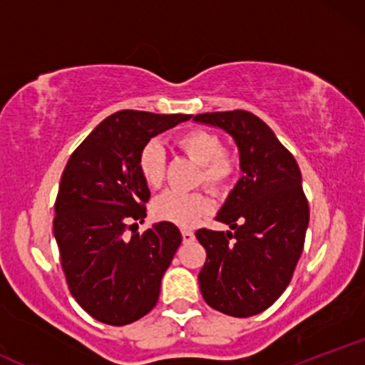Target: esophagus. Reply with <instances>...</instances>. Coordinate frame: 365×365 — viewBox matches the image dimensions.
Returning a JSON list of instances; mask_svg holds the SVG:
<instances>
[{
    "mask_svg": "<svg viewBox=\"0 0 365 365\" xmlns=\"http://www.w3.org/2000/svg\"><path fill=\"white\" fill-rule=\"evenodd\" d=\"M182 238H183V242H192L195 238V235H194V232H190V230H182Z\"/></svg>",
    "mask_w": 365,
    "mask_h": 365,
    "instance_id": "34e87169",
    "label": "esophagus"
}]
</instances>
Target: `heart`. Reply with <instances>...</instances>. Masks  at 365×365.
Segmentation results:
<instances>
[{
  "mask_svg": "<svg viewBox=\"0 0 365 365\" xmlns=\"http://www.w3.org/2000/svg\"><path fill=\"white\" fill-rule=\"evenodd\" d=\"M178 148L192 161L199 163V182L206 183L212 190H220L235 173V161L226 150H223L220 137L207 130H188L177 139ZM140 177L150 188L163 185L166 177V156L161 144L150 140L144 145L139 154ZM211 202L200 192L182 194V192H163L153 202V215L159 221L178 226H192L207 215Z\"/></svg>",
  "mask_w": 365,
  "mask_h": 365,
  "instance_id": "b5f03b06",
  "label": "heart"
}]
</instances>
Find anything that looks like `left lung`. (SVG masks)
<instances>
[{"label": "left lung", "mask_w": 365, "mask_h": 365, "mask_svg": "<svg viewBox=\"0 0 365 365\" xmlns=\"http://www.w3.org/2000/svg\"><path fill=\"white\" fill-rule=\"evenodd\" d=\"M194 121L232 137L242 171L216 216L228 232H195L207 254L200 293L216 311L255 316L287 290L302 254L309 226L302 175L273 130L252 113H202Z\"/></svg>", "instance_id": "left-lung-1"}]
</instances>
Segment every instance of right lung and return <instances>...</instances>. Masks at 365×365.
Listing matches in <instances>:
<instances>
[{
  "label": "right lung",
  "mask_w": 365,
  "mask_h": 365,
  "mask_svg": "<svg viewBox=\"0 0 365 365\" xmlns=\"http://www.w3.org/2000/svg\"><path fill=\"white\" fill-rule=\"evenodd\" d=\"M190 118L118 111L92 130L66 163L53 232L70 293L99 322L130 324L158 304L182 233L168 221L130 238L125 232L130 222L144 221L150 197L139 171L142 148Z\"/></svg>",
  "instance_id": "obj_1"
}]
</instances>
